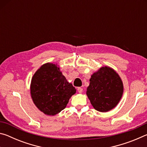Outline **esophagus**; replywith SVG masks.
I'll return each instance as SVG.
<instances>
[{"label": "esophagus", "mask_w": 147, "mask_h": 147, "mask_svg": "<svg viewBox=\"0 0 147 147\" xmlns=\"http://www.w3.org/2000/svg\"><path fill=\"white\" fill-rule=\"evenodd\" d=\"M77 90H78L79 93H82V91H83V89L81 88H78Z\"/></svg>", "instance_id": "obj_1"}]
</instances>
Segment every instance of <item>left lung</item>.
<instances>
[{"mask_svg":"<svg viewBox=\"0 0 147 147\" xmlns=\"http://www.w3.org/2000/svg\"><path fill=\"white\" fill-rule=\"evenodd\" d=\"M86 94L93 108L106 112L117 105L123 93L119 74L109 67H102L91 76Z\"/></svg>","mask_w":147,"mask_h":147,"instance_id":"obj_1","label":"left lung"}]
</instances>
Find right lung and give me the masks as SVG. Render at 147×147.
<instances>
[{
	"instance_id": "obj_1",
	"label": "right lung",
	"mask_w": 147,
	"mask_h": 147,
	"mask_svg": "<svg viewBox=\"0 0 147 147\" xmlns=\"http://www.w3.org/2000/svg\"><path fill=\"white\" fill-rule=\"evenodd\" d=\"M76 91L55 64L43 65L32 77V100L37 108L46 115H54L63 110Z\"/></svg>"
}]
</instances>
